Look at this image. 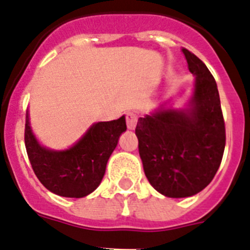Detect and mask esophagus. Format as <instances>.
Segmentation results:
<instances>
[{"label": "esophagus", "mask_w": 250, "mask_h": 250, "mask_svg": "<svg viewBox=\"0 0 250 250\" xmlns=\"http://www.w3.org/2000/svg\"><path fill=\"white\" fill-rule=\"evenodd\" d=\"M138 115L135 112H131L129 111L126 114V125H127V129L130 130H134L136 126V124H138Z\"/></svg>", "instance_id": "obj_1"}]
</instances>
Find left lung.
I'll return each mask as SVG.
<instances>
[{"label":"left lung","instance_id":"obj_1","mask_svg":"<svg viewBox=\"0 0 250 250\" xmlns=\"http://www.w3.org/2000/svg\"><path fill=\"white\" fill-rule=\"evenodd\" d=\"M188 68L195 75L190 109L159 110L140 118L135 134L145 175L169 198L195 195L213 180L225 147V124L213 75L193 52L183 47Z\"/></svg>","mask_w":250,"mask_h":250}]
</instances>
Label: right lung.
I'll use <instances>...</instances> for the list:
<instances>
[{
  "instance_id": "1",
  "label": "right lung",
  "mask_w": 250,
  "mask_h": 250,
  "mask_svg": "<svg viewBox=\"0 0 250 250\" xmlns=\"http://www.w3.org/2000/svg\"><path fill=\"white\" fill-rule=\"evenodd\" d=\"M125 130V116L96 123L76 145L65 151H52L37 143L27 116L26 151L37 179L46 189L60 196L83 198L100 185L107 160Z\"/></svg>"
}]
</instances>
